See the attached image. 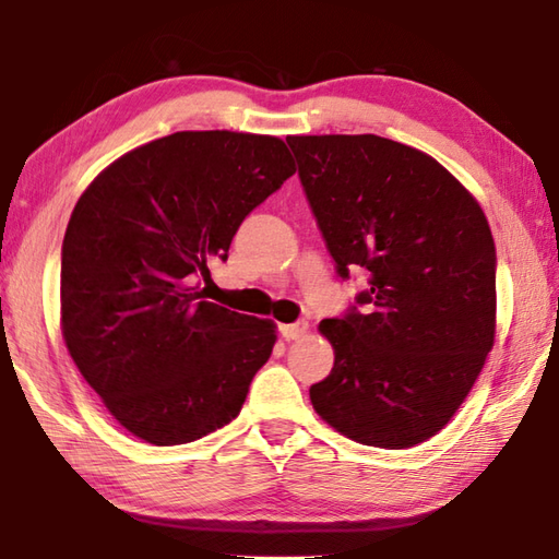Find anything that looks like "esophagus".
Returning <instances> with one entry per match:
<instances>
[{
    "label": "esophagus",
    "mask_w": 559,
    "mask_h": 559,
    "mask_svg": "<svg viewBox=\"0 0 559 559\" xmlns=\"http://www.w3.org/2000/svg\"><path fill=\"white\" fill-rule=\"evenodd\" d=\"M307 329H310V324L307 322H295V324H281V336L286 341H298L307 334Z\"/></svg>",
    "instance_id": "esophagus-1"
}]
</instances>
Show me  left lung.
Returning <instances> with one entry per match:
<instances>
[{"instance_id": "left-lung-1", "label": "left lung", "mask_w": 559, "mask_h": 559, "mask_svg": "<svg viewBox=\"0 0 559 559\" xmlns=\"http://www.w3.org/2000/svg\"><path fill=\"white\" fill-rule=\"evenodd\" d=\"M341 278L367 271L343 319L319 322L334 370L319 418L355 442L408 449L454 418L495 343V242L466 187L427 153L374 134L288 136Z\"/></svg>"}]
</instances>
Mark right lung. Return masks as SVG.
Wrapping results in <instances>:
<instances>
[{
	"label": "right lung",
	"instance_id": "add662e5",
	"mask_svg": "<svg viewBox=\"0 0 559 559\" xmlns=\"http://www.w3.org/2000/svg\"><path fill=\"white\" fill-rule=\"evenodd\" d=\"M293 173L278 136L175 132L124 153L79 197L62 245V338L134 437L187 444L242 411L276 324L204 300L199 278Z\"/></svg>",
	"mask_w": 559,
	"mask_h": 559
}]
</instances>
